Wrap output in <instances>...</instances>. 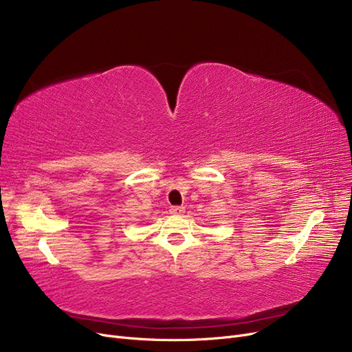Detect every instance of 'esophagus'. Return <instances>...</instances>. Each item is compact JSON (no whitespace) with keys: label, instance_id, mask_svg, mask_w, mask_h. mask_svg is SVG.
I'll list each match as a JSON object with an SVG mask.
<instances>
[{"label":"esophagus","instance_id":"obj_1","mask_svg":"<svg viewBox=\"0 0 352 352\" xmlns=\"http://www.w3.org/2000/svg\"><path fill=\"white\" fill-rule=\"evenodd\" d=\"M184 211H186V208L182 207V206H173L170 208V212L174 214V216H182V214H184Z\"/></svg>","mask_w":352,"mask_h":352}]
</instances>
